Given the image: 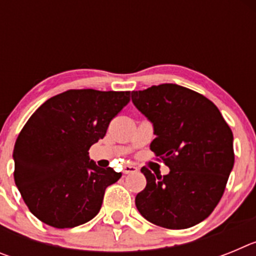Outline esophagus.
<instances>
[{
  "label": "esophagus",
  "instance_id": "obj_1",
  "mask_svg": "<svg viewBox=\"0 0 256 256\" xmlns=\"http://www.w3.org/2000/svg\"><path fill=\"white\" fill-rule=\"evenodd\" d=\"M137 170H138V168H137V166H134V165H124V168H123V172L126 174L136 173Z\"/></svg>",
  "mask_w": 256,
  "mask_h": 256
}]
</instances>
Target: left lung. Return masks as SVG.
I'll use <instances>...</instances> for the list:
<instances>
[{"mask_svg": "<svg viewBox=\"0 0 256 256\" xmlns=\"http://www.w3.org/2000/svg\"><path fill=\"white\" fill-rule=\"evenodd\" d=\"M132 102L154 126L151 151L170 169L164 177L141 169L148 183L136 206L168 230L198 224L216 209L234 168L230 126L209 98L178 84L133 91Z\"/></svg>", "mask_w": 256, "mask_h": 256, "instance_id": "8db88e82", "label": "left lung"}]
</instances>
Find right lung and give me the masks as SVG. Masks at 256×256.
<instances>
[{
  "label": "right lung",
  "mask_w": 256,
  "mask_h": 256,
  "mask_svg": "<svg viewBox=\"0 0 256 256\" xmlns=\"http://www.w3.org/2000/svg\"><path fill=\"white\" fill-rule=\"evenodd\" d=\"M130 91L69 90L33 112L14 148V180L28 209L55 228H73L97 216L105 190L122 177L100 168L88 150L130 102Z\"/></svg>",
  "instance_id": "1"
}]
</instances>
